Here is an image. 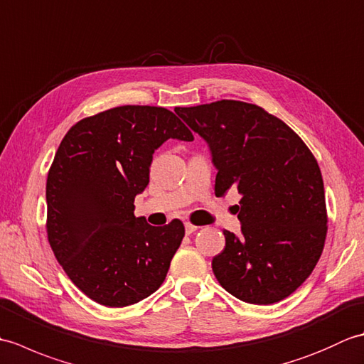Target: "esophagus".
Listing matches in <instances>:
<instances>
[{
    "label": "esophagus",
    "instance_id": "obj_1",
    "mask_svg": "<svg viewBox=\"0 0 364 364\" xmlns=\"http://www.w3.org/2000/svg\"><path fill=\"white\" fill-rule=\"evenodd\" d=\"M198 228H200V227H197V225H192V223H189V222L184 223V230H186V235L196 233V231H197Z\"/></svg>",
    "mask_w": 364,
    "mask_h": 364
}]
</instances>
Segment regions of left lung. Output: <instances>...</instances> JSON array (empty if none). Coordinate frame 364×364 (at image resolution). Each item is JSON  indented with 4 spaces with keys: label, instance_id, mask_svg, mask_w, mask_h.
I'll return each mask as SVG.
<instances>
[{
    "label": "left lung",
    "instance_id": "8db88e82",
    "mask_svg": "<svg viewBox=\"0 0 364 364\" xmlns=\"http://www.w3.org/2000/svg\"><path fill=\"white\" fill-rule=\"evenodd\" d=\"M175 112L210 146L215 196L236 188L241 236L223 230L213 272L231 296L280 301L304 283L323 250L327 210L318 161L305 142L257 105L220 100Z\"/></svg>",
    "mask_w": 364,
    "mask_h": 364
}]
</instances>
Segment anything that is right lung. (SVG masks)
<instances>
[{
    "label": "right lung",
    "mask_w": 364,
    "mask_h": 364,
    "mask_svg": "<svg viewBox=\"0 0 364 364\" xmlns=\"http://www.w3.org/2000/svg\"><path fill=\"white\" fill-rule=\"evenodd\" d=\"M167 139L194 141L158 106H119L67 131L46 178V233L68 278L100 305L137 304L166 280L184 237L181 220L151 227L134 215L153 153Z\"/></svg>",
    "instance_id": "add662e5"
}]
</instances>
